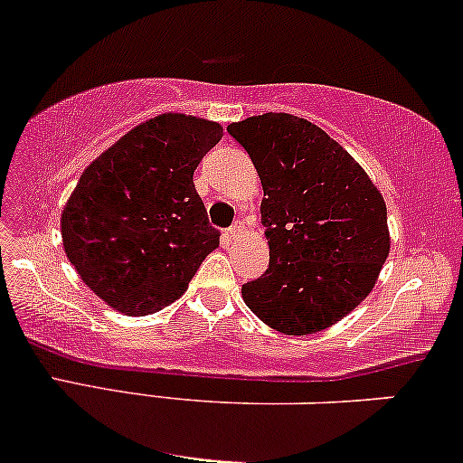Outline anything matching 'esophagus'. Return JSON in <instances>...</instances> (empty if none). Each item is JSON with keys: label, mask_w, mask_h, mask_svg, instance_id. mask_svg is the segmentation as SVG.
Returning a JSON list of instances; mask_svg holds the SVG:
<instances>
[{"label": "esophagus", "mask_w": 463, "mask_h": 463, "mask_svg": "<svg viewBox=\"0 0 463 463\" xmlns=\"http://www.w3.org/2000/svg\"><path fill=\"white\" fill-rule=\"evenodd\" d=\"M244 232V221L242 219H238L236 221V223H233L232 227H230V230H227V233H230V236L232 238H236V236H240V233H242Z\"/></svg>", "instance_id": "34e87169"}]
</instances>
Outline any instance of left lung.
Wrapping results in <instances>:
<instances>
[{
  "mask_svg": "<svg viewBox=\"0 0 463 463\" xmlns=\"http://www.w3.org/2000/svg\"><path fill=\"white\" fill-rule=\"evenodd\" d=\"M230 136L261 178L269 266L244 304L276 332H321L368 298L389 255L381 191L338 142L306 118L266 112Z\"/></svg>",
  "mask_w": 463,
  "mask_h": 463,
  "instance_id": "left-lung-1",
  "label": "left lung"
}]
</instances>
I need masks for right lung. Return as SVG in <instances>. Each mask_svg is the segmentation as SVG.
Wrapping results in <instances>:
<instances>
[{
  "label": "right lung",
  "mask_w": 463,
  "mask_h": 463,
  "mask_svg": "<svg viewBox=\"0 0 463 463\" xmlns=\"http://www.w3.org/2000/svg\"><path fill=\"white\" fill-rule=\"evenodd\" d=\"M221 137L219 123L165 112L82 172L61 213L63 249L114 310L148 315L172 304L219 246L194 172Z\"/></svg>",
  "instance_id": "obj_1"
}]
</instances>
